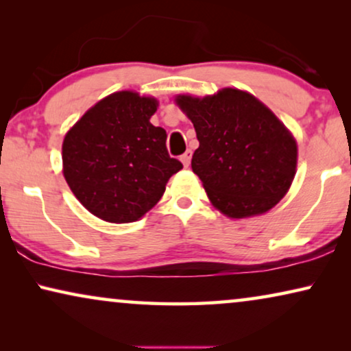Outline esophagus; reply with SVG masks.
<instances>
[{"mask_svg":"<svg viewBox=\"0 0 351 351\" xmlns=\"http://www.w3.org/2000/svg\"><path fill=\"white\" fill-rule=\"evenodd\" d=\"M180 161H182V165H184L185 167H189L190 166V161H191V152L190 150L185 152L184 155L180 156Z\"/></svg>","mask_w":351,"mask_h":351,"instance_id":"esophagus-1","label":"esophagus"}]
</instances>
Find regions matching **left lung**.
<instances>
[{"mask_svg": "<svg viewBox=\"0 0 351 351\" xmlns=\"http://www.w3.org/2000/svg\"><path fill=\"white\" fill-rule=\"evenodd\" d=\"M176 102L199 141L191 169L220 213L244 219L280 203L294 180L297 143L270 108L232 88Z\"/></svg>", "mask_w": 351, "mask_h": 351, "instance_id": "obj_1", "label": "left lung"}]
</instances>
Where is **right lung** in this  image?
Listing matches in <instances>:
<instances>
[{"label":"right lung","mask_w":351,"mask_h":351,"mask_svg":"<svg viewBox=\"0 0 351 351\" xmlns=\"http://www.w3.org/2000/svg\"><path fill=\"white\" fill-rule=\"evenodd\" d=\"M156 107V99L121 90L95 104L66 132L65 180L95 217L136 222L182 169V162L167 153L165 129L150 123Z\"/></svg>","instance_id":"obj_1"}]
</instances>
